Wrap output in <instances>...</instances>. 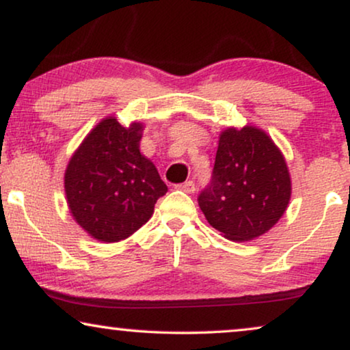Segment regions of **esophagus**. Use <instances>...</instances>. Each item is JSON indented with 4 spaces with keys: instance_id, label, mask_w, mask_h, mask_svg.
<instances>
[{
    "instance_id": "esophagus-1",
    "label": "esophagus",
    "mask_w": 350,
    "mask_h": 350,
    "mask_svg": "<svg viewBox=\"0 0 350 350\" xmlns=\"http://www.w3.org/2000/svg\"><path fill=\"white\" fill-rule=\"evenodd\" d=\"M176 188L185 191V193L191 194V193H194V191H196V185H194V181L189 180V181H185V183H181V185H176Z\"/></svg>"
}]
</instances>
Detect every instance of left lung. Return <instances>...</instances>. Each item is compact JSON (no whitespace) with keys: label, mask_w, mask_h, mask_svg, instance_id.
Returning <instances> with one entry per match:
<instances>
[{"label":"left lung","mask_w":350,"mask_h":350,"mask_svg":"<svg viewBox=\"0 0 350 350\" xmlns=\"http://www.w3.org/2000/svg\"><path fill=\"white\" fill-rule=\"evenodd\" d=\"M290 196L288 167L265 131L221 132L212 181L198 198L210 226L229 241H252L279 221Z\"/></svg>","instance_id":"1"}]
</instances>
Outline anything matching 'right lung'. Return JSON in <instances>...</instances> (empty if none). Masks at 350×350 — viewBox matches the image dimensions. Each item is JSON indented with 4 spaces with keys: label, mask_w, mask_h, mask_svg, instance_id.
I'll return each mask as SVG.
<instances>
[{
    "label": "right lung",
    "mask_w": 350,
    "mask_h": 350,
    "mask_svg": "<svg viewBox=\"0 0 350 350\" xmlns=\"http://www.w3.org/2000/svg\"><path fill=\"white\" fill-rule=\"evenodd\" d=\"M143 126L116 118L95 126L65 170V194L76 223L102 242H119L140 229L167 193L154 164L140 152Z\"/></svg>",
    "instance_id": "add662e5"
}]
</instances>
